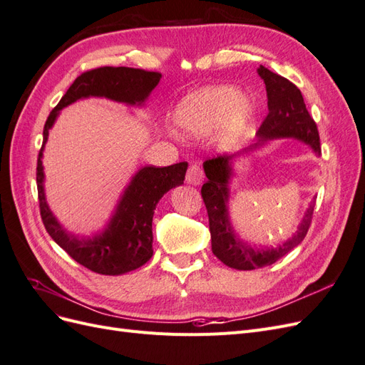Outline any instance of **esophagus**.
Listing matches in <instances>:
<instances>
[{
  "mask_svg": "<svg viewBox=\"0 0 365 365\" xmlns=\"http://www.w3.org/2000/svg\"><path fill=\"white\" fill-rule=\"evenodd\" d=\"M204 180V173H202V169L200 168V164H190L189 170H187V176H185V181L189 184H193V185H200Z\"/></svg>",
  "mask_w": 365,
  "mask_h": 365,
  "instance_id": "1",
  "label": "esophagus"
}]
</instances>
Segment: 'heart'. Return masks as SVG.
I'll return each mask as SVG.
<instances>
[{
  "mask_svg": "<svg viewBox=\"0 0 365 365\" xmlns=\"http://www.w3.org/2000/svg\"><path fill=\"white\" fill-rule=\"evenodd\" d=\"M254 114V102L233 86H205L187 97L176 106L175 121L178 128L190 135H201L222 128L227 140L236 141L244 134Z\"/></svg>",
  "mask_w": 365,
  "mask_h": 365,
  "instance_id": "heart-1",
  "label": "heart"
}]
</instances>
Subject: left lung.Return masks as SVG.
<instances>
[{"instance_id":"1","label":"left lung","mask_w":365,"mask_h":365,"mask_svg":"<svg viewBox=\"0 0 365 365\" xmlns=\"http://www.w3.org/2000/svg\"><path fill=\"white\" fill-rule=\"evenodd\" d=\"M259 76L267 86L268 96V115L263 120L257 130V141L250 148L233 155H219L217 158L204 163L207 182L202 185L201 195L208 213L210 235H212V251L215 256L225 263L227 267L251 271L268 267L277 262L284 254H288L307 235L311 225L315 200L309 204L306 213L298 224L292 237L282 245L271 248H252L247 242L240 240L231 225L228 204H230V181L233 176V161L244 153H250L268 141L277 138H295L311 146L319 155V135L314 118L309 115L302 91L284 77L269 71L263 65L257 68Z\"/></svg>"}]
</instances>
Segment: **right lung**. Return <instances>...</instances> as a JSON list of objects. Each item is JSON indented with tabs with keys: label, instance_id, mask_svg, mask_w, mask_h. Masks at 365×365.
<instances>
[{
	"label": "right lung",
	"instance_id": "add662e5",
	"mask_svg": "<svg viewBox=\"0 0 365 365\" xmlns=\"http://www.w3.org/2000/svg\"><path fill=\"white\" fill-rule=\"evenodd\" d=\"M160 79V73L128 67H102L82 73L50 113L43 126V141L36 168L42 222L51 239L67 251L70 257L93 272L120 275L143 267L152 257L153 210L164 193L184 184L189 164L184 161L168 168H141L132 176L123 195L120 196L113 216L101 233L93 237H79L61 225L46 200L42 155L48 140V130L53 128L61 109L81 98L105 97L130 106L145 105Z\"/></svg>",
	"mask_w": 365,
	"mask_h": 365
}]
</instances>
